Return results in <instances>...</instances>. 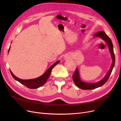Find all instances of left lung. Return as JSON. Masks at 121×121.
Masks as SVG:
<instances>
[{"label": "left lung", "instance_id": "1", "mask_svg": "<svg viewBox=\"0 0 121 121\" xmlns=\"http://www.w3.org/2000/svg\"><path fill=\"white\" fill-rule=\"evenodd\" d=\"M94 37H99L101 38V39L104 40L106 43L107 44L108 47L111 58L112 59V64L110 68V69H109V71L107 72V73L105 75V77L102 79H101L100 81L97 82H96V83H88V82H86L82 81L80 77V74L78 69L77 68V69H76L73 75V79L74 82V84L78 87L81 89L82 90L94 89L97 88L98 87H101L104 85L108 80V78L109 77V76L110 75L111 72L112 71V69L114 68V65H115V57L114 53L113 43L111 39H110V38L105 34V32L103 31L98 32H97L94 35Z\"/></svg>", "mask_w": 121, "mask_h": 121}]
</instances>
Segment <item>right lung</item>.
Instances as JSON below:
<instances>
[{"mask_svg": "<svg viewBox=\"0 0 121 121\" xmlns=\"http://www.w3.org/2000/svg\"><path fill=\"white\" fill-rule=\"evenodd\" d=\"M10 50V47L8 50V53L9 52ZM59 62H60L59 60L56 61L53 65L51 66L47 69V71L43 75H42L41 76H40V77H38L37 78L32 79H27V80L22 79L16 77V76L11 71H10V73L12 75V77H13V78L17 81H18L21 84L24 85V86L30 89H36V88H38L40 87H41L43 85L46 83L48 79V78L49 77V76L50 75L51 72H52V69L57 64H58Z\"/></svg>", "mask_w": 121, "mask_h": 121, "instance_id": "1", "label": "right lung"}]
</instances>
